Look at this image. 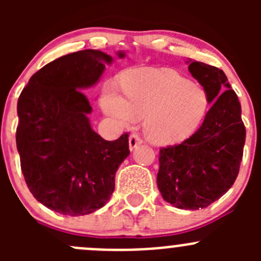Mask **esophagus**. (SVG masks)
Here are the masks:
<instances>
[{"mask_svg":"<svg viewBox=\"0 0 261 261\" xmlns=\"http://www.w3.org/2000/svg\"><path fill=\"white\" fill-rule=\"evenodd\" d=\"M141 143H143V139H141L138 134H133V135L130 136V139H128V146H130L131 151L135 150Z\"/></svg>","mask_w":261,"mask_h":261,"instance_id":"esophagus-1","label":"esophagus"}]
</instances>
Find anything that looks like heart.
Segmentation results:
<instances>
[{
	"instance_id": "obj_1",
	"label": "heart",
	"mask_w": 261,
	"mask_h": 261,
	"mask_svg": "<svg viewBox=\"0 0 261 261\" xmlns=\"http://www.w3.org/2000/svg\"><path fill=\"white\" fill-rule=\"evenodd\" d=\"M122 89L123 99L115 93L105 96V112L122 123L146 117V136L162 145L191 136L206 114L203 89L173 70L133 72L123 78Z\"/></svg>"
}]
</instances>
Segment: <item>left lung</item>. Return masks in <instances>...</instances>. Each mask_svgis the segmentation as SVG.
Wrapping results in <instances>:
<instances>
[{"instance_id": "1", "label": "left lung", "mask_w": 261, "mask_h": 261, "mask_svg": "<svg viewBox=\"0 0 261 261\" xmlns=\"http://www.w3.org/2000/svg\"><path fill=\"white\" fill-rule=\"evenodd\" d=\"M188 70L203 87L212 106L193 135L160 149L156 181L168 203L199 210L217 201L235 183L246 130L240 102L225 73L201 62H191Z\"/></svg>"}]
</instances>
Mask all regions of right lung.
<instances>
[{
	"label": "right lung",
	"mask_w": 261,
	"mask_h": 261,
	"mask_svg": "<svg viewBox=\"0 0 261 261\" xmlns=\"http://www.w3.org/2000/svg\"><path fill=\"white\" fill-rule=\"evenodd\" d=\"M111 62L93 49L60 57L38 70L18 97L16 146L23 178L40 203L62 215L103 207L130 154L127 133L107 141L87 117L92 107L82 89L96 84Z\"/></svg>",
	"instance_id": "obj_1"
}]
</instances>
